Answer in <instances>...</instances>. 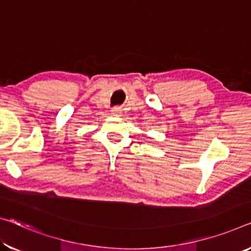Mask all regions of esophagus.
Instances as JSON below:
<instances>
[{"mask_svg":"<svg viewBox=\"0 0 251 251\" xmlns=\"http://www.w3.org/2000/svg\"><path fill=\"white\" fill-rule=\"evenodd\" d=\"M112 111V114L114 115V117H121V113H122V110H121V107H119V106H115V107H113V110H111Z\"/></svg>","mask_w":251,"mask_h":251,"instance_id":"34e87169","label":"esophagus"}]
</instances>
